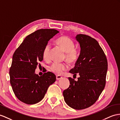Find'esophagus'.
<instances>
[{
  "instance_id": "34e87169",
  "label": "esophagus",
  "mask_w": 120,
  "mask_h": 120,
  "mask_svg": "<svg viewBox=\"0 0 120 120\" xmlns=\"http://www.w3.org/2000/svg\"><path fill=\"white\" fill-rule=\"evenodd\" d=\"M62 78V77L61 76H60V75H57L56 76V79H57V80H60V79H61Z\"/></svg>"
}]
</instances>
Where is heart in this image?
<instances>
[{
  "label": "heart",
  "mask_w": 120,
  "mask_h": 120,
  "mask_svg": "<svg viewBox=\"0 0 120 120\" xmlns=\"http://www.w3.org/2000/svg\"><path fill=\"white\" fill-rule=\"evenodd\" d=\"M57 45L65 52L64 58L69 63L75 62L78 59L79 56V51L75 49V43L72 39L67 36H61L56 41ZM51 46L48 44L45 46L42 53V56L45 60H49L50 57ZM51 70L57 75H61L63 71H65L67 66L65 64L54 63L51 65Z\"/></svg>",
  "instance_id": "b5f03b06"
}]
</instances>
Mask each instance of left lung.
Wrapping results in <instances>:
<instances>
[{"instance_id": "left-lung-1", "label": "left lung", "mask_w": 120, "mask_h": 120, "mask_svg": "<svg viewBox=\"0 0 120 120\" xmlns=\"http://www.w3.org/2000/svg\"><path fill=\"white\" fill-rule=\"evenodd\" d=\"M81 51L69 72L79 75L77 81L68 78L69 87L63 92L66 104L75 109L88 108L96 102L105 85L107 61L98 41L85 35H76Z\"/></svg>"}]
</instances>
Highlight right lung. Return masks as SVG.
Segmentation results:
<instances>
[{
	"label": "right lung",
	"instance_id": "add662e5",
	"mask_svg": "<svg viewBox=\"0 0 120 120\" xmlns=\"http://www.w3.org/2000/svg\"><path fill=\"white\" fill-rule=\"evenodd\" d=\"M59 32L55 29H39L27 36L15 52L10 69V82L16 97L27 104L41 101L49 87L56 81L53 73L39 76L35 72L48 41Z\"/></svg>",
	"mask_w": 120,
	"mask_h": 120
}]
</instances>
